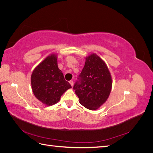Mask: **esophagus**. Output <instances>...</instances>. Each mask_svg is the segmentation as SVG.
<instances>
[{
	"label": "esophagus",
	"instance_id": "esophagus-1",
	"mask_svg": "<svg viewBox=\"0 0 153 153\" xmlns=\"http://www.w3.org/2000/svg\"><path fill=\"white\" fill-rule=\"evenodd\" d=\"M69 84H70L73 87V80H70V81H69Z\"/></svg>",
	"mask_w": 153,
	"mask_h": 153
}]
</instances>
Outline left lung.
<instances>
[{"label":"left lung","instance_id":"obj_1","mask_svg":"<svg viewBox=\"0 0 153 153\" xmlns=\"http://www.w3.org/2000/svg\"><path fill=\"white\" fill-rule=\"evenodd\" d=\"M112 78L106 64L92 53L86 58L85 66L73 86L80 103L89 110L100 107L108 98Z\"/></svg>","mask_w":153,"mask_h":153}]
</instances>
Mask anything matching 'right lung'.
I'll list each match as a JSON object with an SVG mask.
<instances>
[{
  "mask_svg": "<svg viewBox=\"0 0 153 153\" xmlns=\"http://www.w3.org/2000/svg\"><path fill=\"white\" fill-rule=\"evenodd\" d=\"M32 89L35 96L46 105L57 103L66 90L71 88L57 66L56 55L52 54L32 72Z\"/></svg>",
  "mask_w": 153,
  "mask_h": 153,
  "instance_id": "add662e5",
  "label": "right lung"
}]
</instances>
